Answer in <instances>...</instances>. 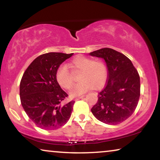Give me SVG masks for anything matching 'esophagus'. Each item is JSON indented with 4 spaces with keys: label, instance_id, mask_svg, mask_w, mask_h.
Returning a JSON list of instances; mask_svg holds the SVG:
<instances>
[{
    "label": "esophagus",
    "instance_id": "obj_1",
    "mask_svg": "<svg viewBox=\"0 0 160 160\" xmlns=\"http://www.w3.org/2000/svg\"><path fill=\"white\" fill-rule=\"evenodd\" d=\"M84 97V95H82V96H79V97H77V98H76V99H75V100H80V99H82Z\"/></svg>",
    "mask_w": 160,
    "mask_h": 160
}]
</instances>
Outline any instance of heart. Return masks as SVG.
Here are the masks:
<instances>
[{
  "label": "heart",
  "mask_w": 160,
  "mask_h": 160,
  "mask_svg": "<svg viewBox=\"0 0 160 160\" xmlns=\"http://www.w3.org/2000/svg\"><path fill=\"white\" fill-rule=\"evenodd\" d=\"M69 66L73 71H80V82L72 87L70 94L72 97L81 95L93 87L100 89L104 87L108 79V71L106 63L102 60H93L85 56H77L71 61ZM56 81L61 87L70 89L73 84L71 72L66 65H62L57 70Z\"/></svg>",
  "instance_id": "obj_1"
}]
</instances>
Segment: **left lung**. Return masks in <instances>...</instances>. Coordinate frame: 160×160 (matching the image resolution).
Returning <instances> with one entry per match:
<instances>
[{"instance_id":"8db88e82","label":"left lung","mask_w":160,"mask_h":160,"mask_svg":"<svg viewBox=\"0 0 160 160\" xmlns=\"http://www.w3.org/2000/svg\"><path fill=\"white\" fill-rule=\"evenodd\" d=\"M90 55L103 58L108 67L106 85L98 93L93 115L103 123L118 124L134 113L141 95L138 72L128 57L110 48L92 52Z\"/></svg>"}]
</instances>
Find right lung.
Returning <instances> with one entry per match:
<instances>
[{
    "mask_svg": "<svg viewBox=\"0 0 160 160\" xmlns=\"http://www.w3.org/2000/svg\"><path fill=\"white\" fill-rule=\"evenodd\" d=\"M73 53L49 52L36 58L25 70L19 86L22 106L37 127L52 130L66 124L75 101L64 104L68 94L57 82L60 65Z\"/></svg>",
    "mask_w": 160,
    "mask_h": 160,
    "instance_id": "add662e5",
    "label": "right lung"
}]
</instances>
